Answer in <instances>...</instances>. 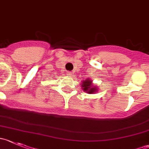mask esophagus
<instances>
[{
	"label": "esophagus",
	"mask_w": 149,
	"mask_h": 149,
	"mask_svg": "<svg viewBox=\"0 0 149 149\" xmlns=\"http://www.w3.org/2000/svg\"><path fill=\"white\" fill-rule=\"evenodd\" d=\"M67 74L68 75V76H71V75H72V72L71 71H68L67 72Z\"/></svg>",
	"instance_id": "34e87169"
}]
</instances>
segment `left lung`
Returning a JSON list of instances; mask_svg holds the SVG:
<instances>
[{"instance_id":"1","label":"left lung","mask_w":149,"mask_h":149,"mask_svg":"<svg viewBox=\"0 0 149 149\" xmlns=\"http://www.w3.org/2000/svg\"><path fill=\"white\" fill-rule=\"evenodd\" d=\"M81 86L83 87V90L85 91H86L88 94H93V93L96 92L97 91V88L96 87H93V86H91V81L88 79L86 80L85 81L83 82V84H81Z\"/></svg>"}]
</instances>
